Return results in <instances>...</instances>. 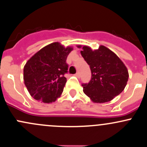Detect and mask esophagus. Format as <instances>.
Segmentation results:
<instances>
[{
  "label": "esophagus",
  "instance_id": "esophagus-1",
  "mask_svg": "<svg viewBox=\"0 0 147 147\" xmlns=\"http://www.w3.org/2000/svg\"><path fill=\"white\" fill-rule=\"evenodd\" d=\"M75 76H76L77 78H80V72H77V73L75 74Z\"/></svg>",
  "mask_w": 147,
  "mask_h": 147
}]
</instances>
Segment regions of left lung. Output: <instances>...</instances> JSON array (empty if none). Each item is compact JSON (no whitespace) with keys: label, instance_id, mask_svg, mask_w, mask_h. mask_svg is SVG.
<instances>
[{"label":"left lung","instance_id":"obj_1","mask_svg":"<svg viewBox=\"0 0 147 147\" xmlns=\"http://www.w3.org/2000/svg\"><path fill=\"white\" fill-rule=\"evenodd\" d=\"M82 48V56L88 63L92 79L88 84H82L83 92L94 103L111 101L124 90L129 73L123 62L115 53L104 46L96 50L89 46Z\"/></svg>","mask_w":147,"mask_h":147}]
</instances>
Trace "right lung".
Listing matches in <instances>:
<instances>
[{
  "instance_id": "obj_1",
  "label": "right lung",
  "mask_w": 147,
  "mask_h": 147,
  "mask_svg": "<svg viewBox=\"0 0 147 147\" xmlns=\"http://www.w3.org/2000/svg\"><path fill=\"white\" fill-rule=\"evenodd\" d=\"M73 50L54 42L38 51L24 67V82L31 96L45 103L56 101L61 96L67 82V55Z\"/></svg>"
}]
</instances>
